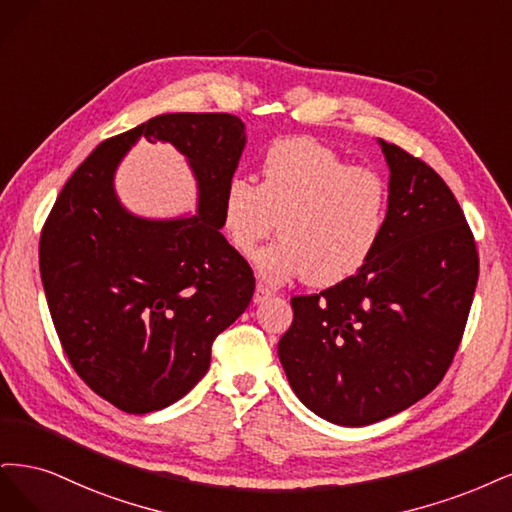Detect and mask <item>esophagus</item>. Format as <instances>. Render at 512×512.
I'll list each match as a JSON object with an SVG mask.
<instances>
[{
    "instance_id": "obj_1",
    "label": "esophagus",
    "mask_w": 512,
    "mask_h": 512,
    "mask_svg": "<svg viewBox=\"0 0 512 512\" xmlns=\"http://www.w3.org/2000/svg\"><path fill=\"white\" fill-rule=\"evenodd\" d=\"M272 291L268 289V287H263V285H257V289H255V295H253V302L255 304H261V302H266L268 298H272Z\"/></svg>"
}]
</instances>
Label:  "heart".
<instances>
[{
  "instance_id": "obj_1",
  "label": "heart",
  "mask_w": 512,
  "mask_h": 512,
  "mask_svg": "<svg viewBox=\"0 0 512 512\" xmlns=\"http://www.w3.org/2000/svg\"><path fill=\"white\" fill-rule=\"evenodd\" d=\"M391 210L387 178L351 166L312 138H287L261 157V183L234 176L221 195V232L234 251L251 257L278 223V242L257 255L270 283L300 278L332 287L374 257Z\"/></svg>"
}]
</instances>
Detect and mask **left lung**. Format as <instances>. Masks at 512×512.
Wrapping results in <instances>:
<instances>
[{"mask_svg": "<svg viewBox=\"0 0 512 512\" xmlns=\"http://www.w3.org/2000/svg\"><path fill=\"white\" fill-rule=\"evenodd\" d=\"M391 210L374 257L321 293L293 295L278 357L319 417L361 427L425 398L464 338L478 280L472 229L440 174L383 142Z\"/></svg>", "mask_w": 512, "mask_h": 512, "instance_id": "1", "label": "left lung"}]
</instances>
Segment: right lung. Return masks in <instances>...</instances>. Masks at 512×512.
Instances as JSON below:
<instances>
[{
    "label": "right lung",
    "instance_id": "add662e5",
    "mask_svg": "<svg viewBox=\"0 0 512 512\" xmlns=\"http://www.w3.org/2000/svg\"><path fill=\"white\" fill-rule=\"evenodd\" d=\"M138 137L172 141L201 185V212L144 222L111 174ZM227 112L161 114L104 140L57 195L40 234V274L63 353L100 398L129 415L161 410L208 372L212 342L249 306L255 276L221 234V195L244 148Z\"/></svg>",
    "mask_w": 512,
    "mask_h": 512
}]
</instances>
